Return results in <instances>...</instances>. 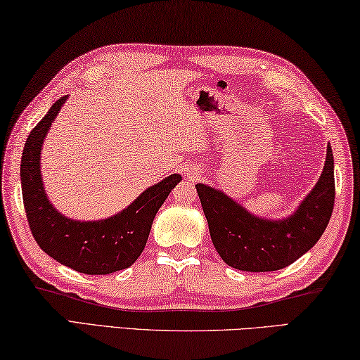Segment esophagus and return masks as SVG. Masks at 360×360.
I'll return each mask as SVG.
<instances>
[{"label": "esophagus", "instance_id": "34e87169", "mask_svg": "<svg viewBox=\"0 0 360 360\" xmlns=\"http://www.w3.org/2000/svg\"><path fill=\"white\" fill-rule=\"evenodd\" d=\"M188 175H190L191 179H196V176H198V172H190V174H188Z\"/></svg>", "mask_w": 360, "mask_h": 360}]
</instances>
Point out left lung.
Segmentation results:
<instances>
[{"mask_svg": "<svg viewBox=\"0 0 360 360\" xmlns=\"http://www.w3.org/2000/svg\"><path fill=\"white\" fill-rule=\"evenodd\" d=\"M213 247L228 266L243 272H274L297 261L326 231L333 210V153L327 143L326 162L316 185L285 218L250 212L223 190L198 184Z\"/></svg>", "mask_w": 360, "mask_h": 360, "instance_id": "8db88e82", "label": "left lung"}]
</instances>
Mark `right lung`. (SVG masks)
<instances>
[{
    "mask_svg": "<svg viewBox=\"0 0 360 360\" xmlns=\"http://www.w3.org/2000/svg\"><path fill=\"white\" fill-rule=\"evenodd\" d=\"M68 96L50 107L25 142L20 181L30 229L44 253L63 266L86 275H109L137 261L148 240L151 224L169 193L181 181L167 175L143 190L115 215L101 219H74L56 209L44 188L41 174L42 145Z\"/></svg>",
    "mask_w": 360,
    "mask_h": 360,
    "instance_id": "1",
    "label": "right lung"
}]
</instances>
